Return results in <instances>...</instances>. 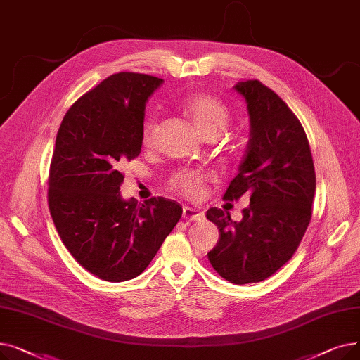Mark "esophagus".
<instances>
[{
    "mask_svg": "<svg viewBox=\"0 0 360 360\" xmlns=\"http://www.w3.org/2000/svg\"><path fill=\"white\" fill-rule=\"evenodd\" d=\"M182 217L190 221H198L204 219V212H201L200 209H194V207H184Z\"/></svg>",
    "mask_w": 360,
    "mask_h": 360,
    "instance_id": "34e87169",
    "label": "esophagus"
}]
</instances>
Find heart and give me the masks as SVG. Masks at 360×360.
Listing matches in <instances>:
<instances>
[{
	"label": "heart",
	"instance_id": "1",
	"mask_svg": "<svg viewBox=\"0 0 360 360\" xmlns=\"http://www.w3.org/2000/svg\"><path fill=\"white\" fill-rule=\"evenodd\" d=\"M182 110L193 121L201 136L209 132H220L231 120L229 106L210 93H194L186 96L182 102ZM151 132H153V121L148 120L141 129L143 146L150 144ZM167 186L175 193L194 198L201 191L202 176L195 170L182 169L169 176Z\"/></svg>",
	"mask_w": 360,
	"mask_h": 360
}]
</instances>
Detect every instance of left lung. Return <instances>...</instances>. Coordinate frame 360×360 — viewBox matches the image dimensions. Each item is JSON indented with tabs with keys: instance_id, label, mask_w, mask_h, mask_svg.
Listing matches in <instances>:
<instances>
[{
	"instance_id": "8db88e82",
	"label": "left lung",
	"mask_w": 360,
	"mask_h": 360,
	"mask_svg": "<svg viewBox=\"0 0 360 360\" xmlns=\"http://www.w3.org/2000/svg\"><path fill=\"white\" fill-rule=\"evenodd\" d=\"M248 103L251 139L239 174L223 200L250 195L242 220L210 209L220 232L207 254L212 267L235 285L273 276L293 257L312 217L315 169L305 129L278 94L258 80L235 86Z\"/></svg>"
}]
</instances>
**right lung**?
<instances>
[{"label":"right lung","mask_w":360,"mask_h":360,"mask_svg":"<svg viewBox=\"0 0 360 360\" xmlns=\"http://www.w3.org/2000/svg\"><path fill=\"white\" fill-rule=\"evenodd\" d=\"M162 79L117 72L75 101L56 132L48 205L65 248L83 269L118 283L141 274L182 216L163 197L124 201L121 166L141 151L146 101Z\"/></svg>","instance_id":"obj_1"}]
</instances>
